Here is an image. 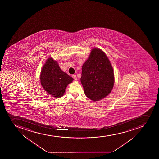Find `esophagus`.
Wrapping results in <instances>:
<instances>
[{
  "mask_svg": "<svg viewBox=\"0 0 159 159\" xmlns=\"http://www.w3.org/2000/svg\"><path fill=\"white\" fill-rule=\"evenodd\" d=\"M72 78H74V79H75V80H77V77H76V75H72Z\"/></svg>",
  "mask_w": 159,
  "mask_h": 159,
  "instance_id": "esophagus-1",
  "label": "esophagus"
}]
</instances>
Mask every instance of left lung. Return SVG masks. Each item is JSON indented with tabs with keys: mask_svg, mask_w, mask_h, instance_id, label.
<instances>
[{
	"mask_svg": "<svg viewBox=\"0 0 159 159\" xmlns=\"http://www.w3.org/2000/svg\"><path fill=\"white\" fill-rule=\"evenodd\" d=\"M81 82L86 96L92 101L105 98L113 88V68L105 53L100 49H92L82 67Z\"/></svg>",
	"mask_w": 159,
	"mask_h": 159,
	"instance_id": "1",
	"label": "left lung"
}]
</instances>
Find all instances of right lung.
I'll list each match as a JSON object with an SVG mask.
<instances>
[{
	"label": "right lung",
	"instance_id": "right-lung-1",
	"mask_svg": "<svg viewBox=\"0 0 159 159\" xmlns=\"http://www.w3.org/2000/svg\"><path fill=\"white\" fill-rule=\"evenodd\" d=\"M74 79L61 71L57 61L51 57L48 59L40 74L42 87L47 92L55 98L63 96L68 84Z\"/></svg>",
	"mask_w": 159,
	"mask_h": 159
}]
</instances>
